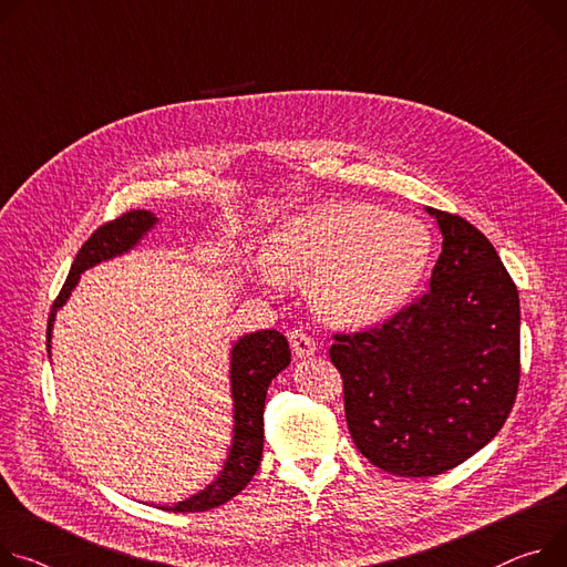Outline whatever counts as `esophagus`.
<instances>
[{
	"label": "esophagus",
	"mask_w": 567,
	"mask_h": 567,
	"mask_svg": "<svg viewBox=\"0 0 567 567\" xmlns=\"http://www.w3.org/2000/svg\"><path fill=\"white\" fill-rule=\"evenodd\" d=\"M290 347H292V352L297 357H311V354H316V340L303 329H292L290 331Z\"/></svg>",
	"instance_id": "obj_1"
}]
</instances>
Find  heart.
Instances as JSON below:
<instances>
[{"mask_svg":"<svg viewBox=\"0 0 567 567\" xmlns=\"http://www.w3.org/2000/svg\"><path fill=\"white\" fill-rule=\"evenodd\" d=\"M429 251V231L415 217L363 204H320L270 234L264 264L281 281L311 279L309 292L324 320L368 324L409 297Z\"/></svg>","mask_w":567,"mask_h":567,"instance_id":"b5f03b06","label":"heart"}]
</instances>
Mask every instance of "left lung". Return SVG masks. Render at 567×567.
Segmentation results:
<instances>
[{
  "label": "left lung",
  "instance_id": "8db88e82",
  "mask_svg": "<svg viewBox=\"0 0 567 567\" xmlns=\"http://www.w3.org/2000/svg\"><path fill=\"white\" fill-rule=\"evenodd\" d=\"M443 234L429 290L379 327L333 333L359 452L398 476L443 474L504 426L519 385V297L491 240L426 208Z\"/></svg>",
  "mask_w": 567,
  "mask_h": 567
}]
</instances>
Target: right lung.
<instances>
[{
  "instance_id": "obj_1",
  "label": "right lung",
  "mask_w": 567,
  "mask_h": 567,
  "mask_svg": "<svg viewBox=\"0 0 567 567\" xmlns=\"http://www.w3.org/2000/svg\"><path fill=\"white\" fill-rule=\"evenodd\" d=\"M156 223L154 213L150 210H126L117 215L115 220L104 223L85 240L74 258L70 275L52 303L50 322H48V350L56 311L70 297L72 288L79 281L83 270L93 268L100 260L113 258L126 249H132L145 231H150ZM290 363V347L284 333L277 329L256 331L243 336L231 350V395H234V445L229 450V458L225 470L215 478L210 486L202 493L193 495L186 502L174 506H161L174 513H195L208 511L227 504L234 499L256 474L264 454V409L270 381Z\"/></svg>"
}]
</instances>
